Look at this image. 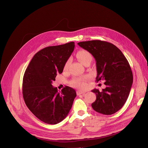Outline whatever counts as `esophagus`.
Masks as SVG:
<instances>
[{
	"label": "esophagus",
	"instance_id": "34e87169",
	"mask_svg": "<svg viewBox=\"0 0 148 148\" xmlns=\"http://www.w3.org/2000/svg\"><path fill=\"white\" fill-rule=\"evenodd\" d=\"M85 94V92H83L82 90H77V94L78 95H80L82 94Z\"/></svg>",
	"mask_w": 148,
	"mask_h": 148
}]
</instances>
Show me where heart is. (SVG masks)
I'll return each mask as SVG.
<instances>
[{"instance_id": "heart-1", "label": "heart", "mask_w": 148, "mask_h": 148, "mask_svg": "<svg viewBox=\"0 0 148 148\" xmlns=\"http://www.w3.org/2000/svg\"><path fill=\"white\" fill-rule=\"evenodd\" d=\"M78 59L82 62L83 65H86L89 62H91L92 60V56L90 52L86 50H80L77 54ZM69 60H68L64 64V69L67 70L69 65ZM89 80V77L88 75H84L74 79L72 80V84L74 86L80 89H85L87 86V82Z\"/></svg>"}]
</instances>
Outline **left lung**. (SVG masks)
I'll use <instances>...</instances> for the list:
<instances>
[{"label":"left lung","mask_w":148,"mask_h":148,"mask_svg":"<svg viewBox=\"0 0 148 148\" xmlns=\"http://www.w3.org/2000/svg\"><path fill=\"white\" fill-rule=\"evenodd\" d=\"M90 52L96 60V81L105 80L102 91L92 92L97 98L92 107L98 113L110 115L119 110L129 96L133 76L128 62L114 44L104 41L92 40L77 43Z\"/></svg>","instance_id":"8db88e82"}]
</instances>
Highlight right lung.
Instances as JSON below:
<instances>
[{"label": "right lung", "instance_id": "1", "mask_svg": "<svg viewBox=\"0 0 148 148\" xmlns=\"http://www.w3.org/2000/svg\"><path fill=\"white\" fill-rule=\"evenodd\" d=\"M74 42L50 46L38 51L30 62L23 79L25 102L36 117L48 124L63 121L72 107L75 90L66 86L61 92L52 86L57 74L74 49Z\"/></svg>", "mask_w": 148, "mask_h": 148}]
</instances>
